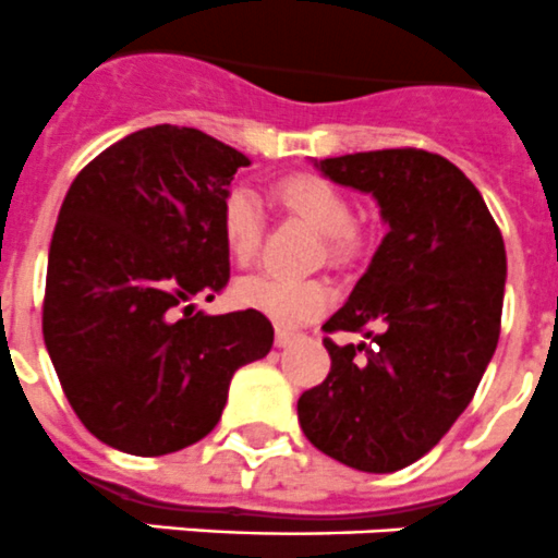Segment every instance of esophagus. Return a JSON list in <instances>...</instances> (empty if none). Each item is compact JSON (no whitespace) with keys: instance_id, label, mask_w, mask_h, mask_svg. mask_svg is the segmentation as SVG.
I'll return each instance as SVG.
<instances>
[{"instance_id":"obj_1","label":"esophagus","mask_w":558,"mask_h":558,"mask_svg":"<svg viewBox=\"0 0 558 558\" xmlns=\"http://www.w3.org/2000/svg\"><path fill=\"white\" fill-rule=\"evenodd\" d=\"M296 342V333L288 328H276V348H288V344Z\"/></svg>"}]
</instances>
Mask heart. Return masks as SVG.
<instances>
[{
	"label": "heart",
	"mask_w": 558,
	"mask_h": 558,
	"mask_svg": "<svg viewBox=\"0 0 558 558\" xmlns=\"http://www.w3.org/2000/svg\"><path fill=\"white\" fill-rule=\"evenodd\" d=\"M276 196L288 210L307 219L325 233V251L330 262H348L359 247V230L353 228V207L333 182L313 173H299L276 185ZM219 228L228 253L239 265L256 256L262 245L265 216L256 193L245 185H233L222 199ZM233 296L242 307L274 319L282 328H296L316 319L330 305V284L322 279H282V276L256 274L239 279Z\"/></svg>",
	"instance_id": "heart-1"
}]
</instances>
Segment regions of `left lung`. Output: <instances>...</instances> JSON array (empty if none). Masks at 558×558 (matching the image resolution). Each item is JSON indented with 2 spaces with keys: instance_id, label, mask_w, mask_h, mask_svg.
Instances as JSON below:
<instances>
[{
  "instance_id": "8db88e82",
  "label": "left lung",
  "mask_w": 558,
  "mask_h": 558,
  "mask_svg": "<svg viewBox=\"0 0 558 558\" xmlns=\"http://www.w3.org/2000/svg\"><path fill=\"white\" fill-rule=\"evenodd\" d=\"M339 185L371 193L388 233L325 333L328 379L299 396L313 448L365 473H393L439 445L494 356L505 242L482 193L445 156L390 147L322 159ZM379 324V331H371Z\"/></svg>"
}]
</instances>
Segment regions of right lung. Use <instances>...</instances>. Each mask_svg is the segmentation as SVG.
Segmentation results:
<instances>
[{
	"instance_id": "1",
	"label": "right lung",
	"mask_w": 558,
	"mask_h": 558,
	"mask_svg": "<svg viewBox=\"0 0 558 558\" xmlns=\"http://www.w3.org/2000/svg\"><path fill=\"white\" fill-rule=\"evenodd\" d=\"M247 165L196 128L156 124L102 150L64 196L41 333L73 413L110 448L165 456L205 439L233 373L268 356V316L193 307L230 279L219 210Z\"/></svg>"
}]
</instances>
